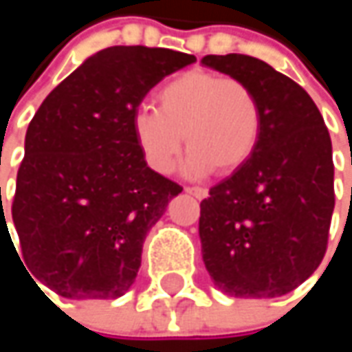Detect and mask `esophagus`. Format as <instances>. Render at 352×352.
Wrapping results in <instances>:
<instances>
[{
	"mask_svg": "<svg viewBox=\"0 0 352 352\" xmlns=\"http://www.w3.org/2000/svg\"><path fill=\"white\" fill-rule=\"evenodd\" d=\"M185 191H187L189 195H193L195 199H206V197H208V189H206V187H187Z\"/></svg>",
	"mask_w": 352,
	"mask_h": 352,
	"instance_id": "34e87169",
	"label": "esophagus"
}]
</instances>
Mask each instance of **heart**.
<instances>
[{
    "mask_svg": "<svg viewBox=\"0 0 352 352\" xmlns=\"http://www.w3.org/2000/svg\"><path fill=\"white\" fill-rule=\"evenodd\" d=\"M263 113L245 81L212 71H185L157 91V109L140 107L132 120L134 140L157 173H169L183 148L189 177L232 173L254 153Z\"/></svg>",
    "mask_w": 352,
    "mask_h": 352,
    "instance_id": "heart-1",
    "label": "heart"
}]
</instances>
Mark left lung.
Instances as JSON below:
<instances>
[{"mask_svg":"<svg viewBox=\"0 0 352 352\" xmlns=\"http://www.w3.org/2000/svg\"><path fill=\"white\" fill-rule=\"evenodd\" d=\"M201 65L254 91L261 138L243 167L199 204L204 265L234 298H277L324 258L334 210L332 142L312 98L265 60L208 54Z\"/></svg>","mask_w":352,"mask_h":352,"instance_id":"left-lung-1","label":"left lung"}]
</instances>
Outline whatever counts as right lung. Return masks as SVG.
I'll return each instance as SVG.
<instances>
[{"label": "right lung", "mask_w": 352, "mask_h": 352, "mask_svg": "<svg viewBox=\"0 0 352 352\" xmlns=\"http://www.w3.org/2000/svg\"><path fill=\"white\" fill-rule=\"evenodd\" d=\"M191 63L193 54L169 48L109 46L38 107L12 204L16 254L36 287L67 300H116L130 289L146 232L183 191L146 165L132 120L159 81Z\"/></svg>", "instance_id": "obj_1"}]
</instances>
